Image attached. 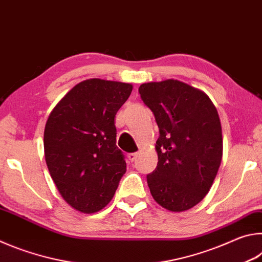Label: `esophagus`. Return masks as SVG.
Listing matches in <instances>:
<instances>
[{"mask_svg":"<svg viewBox=\"0 0 262 262\" xmlns=\"http://www.w3.org/2000/svg\"><path fill=\"white\" fill-rule=\"evenodd\" d=\"M137 156H139V154H137V152H132V154L128 155V159H129L130 162H134L135 159L137 158Z\"/></svg>","mask_w":262,"mask_h":262,"instance_id":"34e87169","label":"esophagus"}]
</instances>
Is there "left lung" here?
Returning <instances> with one entry per match:
<instances>
[{
  "instance_id": "1",
  "label": "left lung",
  "mask_w": 262,
  "mask_h": 262,
  "mask_svg": "<svg viewBox=\"0 0 262 262\" xmlns=\"http://www.w3.org/2000/svg\"><path fill=\"white\" fill-rule=\"evenodd\" d=\"M139 92L159 128L150 193L167 210H188L209 192L221 165L219 112L206 92L178 79L143 83Z\"/></svg>"
}]
</instances>
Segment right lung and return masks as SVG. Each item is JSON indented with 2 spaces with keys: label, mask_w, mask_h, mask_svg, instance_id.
<instances>
[{
  "label": "right lung",
  "mask_w": 262,
  "mask_h": 262,
  "mask_svg": "<svg viewBox=\"0 0 262 262\" xmlns=\"http://www.w3.org/2000/svg\"><path fill=\"white\" fill-rule=\"evenodd\" d=\"M132 90L130 83L85 79L47 119L43 149L48 171L64 201L83 214L107 206L126 172L114 117Z\"/></svg>",
  "instance_id": "obj_1"
}]
</instances>
